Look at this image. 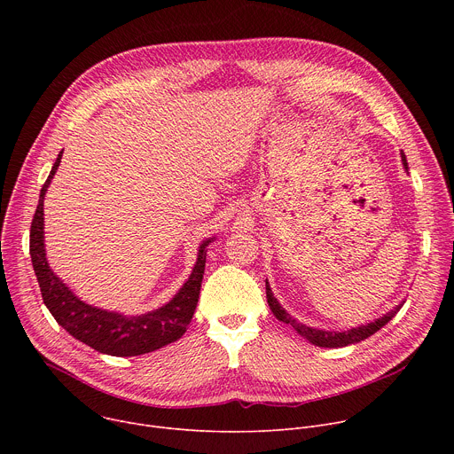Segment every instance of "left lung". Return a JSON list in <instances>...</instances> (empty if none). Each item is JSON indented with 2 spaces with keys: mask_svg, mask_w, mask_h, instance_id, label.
Here are the masks:
<instances>
[{
  "mask_svg": "<svg viewBox=\"0 0 454 454\" xmlns=\"http://www.w3.org/2000/svg\"><path fill=\"white\" fill-rule=\"evenodd\" d=\"M401 158H403V165L404 168L408 170V161H406V154L401 153ZM266 294H268V303H270V309L271 312L277 316V319L287 323V325H291L301 338H305L309 343L316 345V347H323V348H341V347H348V345H354V343H359L366 338H370L372 334H375L377 331H380L387 321H390L399 310L401 307L404 305L406 300L399 301V305H395L392 310H387L386 314H382L380 317L366 323V325H359V327H354L350 331H345V333H334V331H325V329H314V327H307L303 325L301 321H298L296 317H293L280 303L278 300L275 298L271 287H270V282L266 280Z\"/></svg>",
  "mask_w": 454,
  "mask_h": 454,
  "instance_id": "8db88e82",
  "label": "left lung"
}]
</instances>
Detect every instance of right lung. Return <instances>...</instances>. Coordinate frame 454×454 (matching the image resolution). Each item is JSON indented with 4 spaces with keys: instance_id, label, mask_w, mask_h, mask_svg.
<instances>
[{
    "instance_id": "right-lung-1",
    "label": "right lung",
    "mask_w": 454,
    "mask_h": 454,
    "mask_svg": "<svg viewBox=\"0 0 454 454\" xmlns=\"http://www.w3.org/2000/svg\"><path fill=\"white\" fill-rule=\"evenodd\" d=\"M62 153L57 156L48 179L39 196V205L30 228V256L41 287L43 301L59 325L75 340L86 343L100 354L131 357L154 352L168 343L177 341L192 321L200 300L201 282L207 264V246L215 240L210 237L201 242L198 261L188 280L174 294L170 301L140 316H125L106 310L82 301L48 266L44 249V196L60 163Z\"/></svg>"
}]
</instances>
